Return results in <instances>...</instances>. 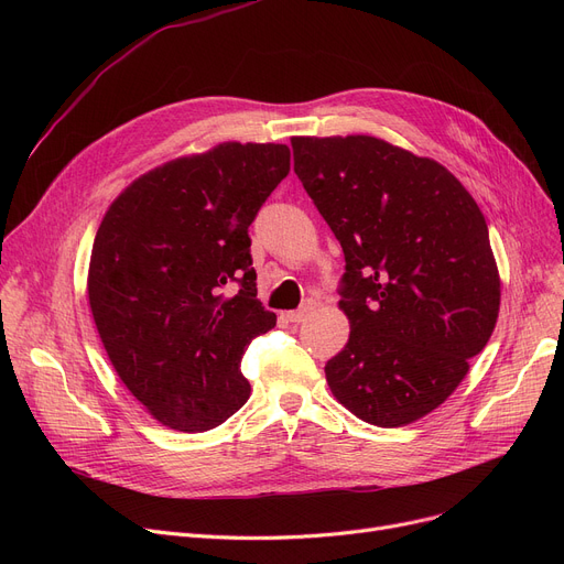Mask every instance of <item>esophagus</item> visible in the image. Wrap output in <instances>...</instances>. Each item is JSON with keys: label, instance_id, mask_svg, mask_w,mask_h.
Here are the masks:
<instances>
[{"label": "esophagus", "instance_id": "esophagus-1", "mask_svg": "<svg viewBox=\"0 0 564 564\" xmlns=\"http://www.w3.org/2000/svg\"><path fill=\"white\" fill-rule=\"evenodd\" d=\"M315 311V304L313 302H308V304H304L300 311H290V313H285V317L290 319V322H294V324H300V322H306L308 319V315Z\"/></svg>", "mask_w": 564, "mask_h": 564}]
</instances>
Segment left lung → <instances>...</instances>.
Masks as SVG:
<instances>
[{
	"instance_id": "left-lung-1",
	"label": "left lung",
	"mask_w": 564,
	"mask_h": 564,
	"mask_svg": "<svg viewBox=\"0 0 564 564\" xmlns=\"http://www.w3.org/2000/svg\"><path fill=\"white\" fill-rule=\"evenodd\" d=\"M294 173L345 253L349 340L324 366L354 416L402 427L448 400L491 338L500 279L478 203L389 141L292 137Z\"/></svg>"
}]
</instances>
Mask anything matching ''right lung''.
<instances>
[{"label": "right lung", "mask_w": 564, "mask_h": 564, "mask_svg": "<svg viewBox=\"0 0 564 564\" xmlns=\"http://www.w3.org/2000/svg\"><path fill=\"white\" fill-rule=\"evenodd\" d=\"M288 171L283 143L226 141L137 177L96 232L86 288L100 340L171 430L207 432L249 400L242 357L276 324L256 300L249 226Z\"/></svg>", "instance_id": "add662e5"}]
</instances>
